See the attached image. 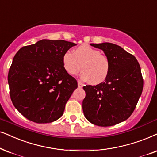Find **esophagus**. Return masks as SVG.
Wrapping results in <instances>:
<instances>
[{
    "mask_svg": "<svg viewBox=\"0 0 157 157\" xmlns=\"http://www.w3.org/2000/svg\"><path fill=\"white\" fill-rule=\"evenodd\" d=\"M78 88H82V87L83 86V83L79 80L78 81Z\"/></svg>",
    "mask_w": 157,
    "mask_h": 157,
    "instance_id": "1",
    "label": "esophagus"
}]
</instances>
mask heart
<instances>
[{"instance_id":"heart-1","label":"heart","mask_w":157,"mask_h":157,"mask_svg":"<svg viewBox=\"0 0 157 157\" xmlns=\"http://www.w3.org/2000/svg\"><path fill=\"white\" fill-rule=\"evenodd\" d=\"M62 63L64 70L71 76L78 74L81 68V78L89 79L92 84L104 82L108 77L111 68L108 56L86 44L77 47L73 53L69 51L65 52Z\"/></svg>"}]
</instances>
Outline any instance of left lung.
Returning <instances> with one entry per match:
<instances>
[{"mask_svg": "<svg viewBox=\"0 0 157 157\" xmlns=\"http://www.w3.org/2000/svg\"><path fill=\"white\" fill-rule=\"evenodd\" d=\"M91 45L105 52L111 68L104 82L83 86V114L94 125H116L127 120L137 105L144 87L141 67L135 56L117 44L105 42Z\"/></svg>", "mask_w": 157, "mask_h": 157, "instance_id": "obj_1", "label": "left lung"}]
</instances>
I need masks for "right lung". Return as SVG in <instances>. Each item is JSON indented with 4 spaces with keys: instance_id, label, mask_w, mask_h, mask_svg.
<instances>
[{
    "instance_id": "add662e5",
    "label": "right lung",
    "mask_w": 157,
    "mask_h": 157,
    "mask_svg": "<svg viewBox=\"0 0 157 157\" xmlns=\"http://www.w3.org/2000/svg\"><path fill=\"white\" fill-rule=\"evenodd\" d=\"M75 43L42 40L16 52L8 74L12 103L26 118L49 123L60 118L78 87L63 66L65 52Z\"/></svg>"
}]
</instances>
